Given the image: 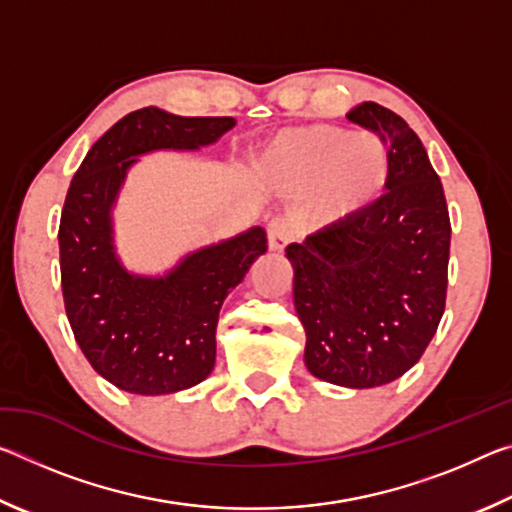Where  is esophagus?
<instances>
[{"mask_svg": "<svg viewBox=\"0 0 512 512\" xmlns=\"http://www.w3.org/2000/svg\"><path fill=\"white\" fill-rule=\"evenodd\" d=\"M293 239V225L289 219H273L268 223V248L273 253H282Z\"/></svg>", "mask_w": 512, "mask_h": 512, "instance_id": "1", "label": "esophagus"}]
</instances>
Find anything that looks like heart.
<instances>
[{"label": "heart", "mask_w": 512, "mask_h": 512, "mask_svg": "<svg viewBox=\"0 0 512 512\" xmlns=\"http://www.w3.org/2000/svg\"><path fill=\"white\" fill-rule=\"evenodd\" d=\"M259 173L291 192L318 187V219L339 225L379 201L391 176V158L375 135L311 124L275 135L259 155Z\"/></svg>", "instance_id": "heart-1"}]
</instances>
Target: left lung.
I'll use <instances>...</instances> for the list:
<instances>
[{
    "instance_id": "obj_1",
    "label": "left lung",
    "mask_w": 512,
    "mask_h": 512,
    "mask_svg": "<svg viewBox=\"0 0 512 512\" xmlns=\"http://www.w3.org/2000/svg\"><path fill=\"white\" fill-rule=\"evenodd\" d=\"M348 119L388 144V192L357 219L287 246L305 366L345 388L391 384L413 368L445 311L452 225L420 137L363 101Z\"/></svg>"
}]
</instances>
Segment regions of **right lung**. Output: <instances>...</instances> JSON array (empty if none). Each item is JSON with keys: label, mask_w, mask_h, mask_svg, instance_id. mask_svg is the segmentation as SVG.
Masks as SVG:
<instances>
[{"label": "right lung", "mask_w": 512, "mask_h": 512, "mask_svg": "<svg viewBox=\"0 0 512 512\" xmlns=\"http://www.w3.org/2000/svg\"><path fill=\"white\" fill-rule=\"evenodd\" d=\"M232 117L135 110L85 155L60 214V280L67 320L90 366L126 393L187 391L210 377L216 323L228 293L266 253V230L189 250L162 275L128 271L117 255V198L142 155L201 151L235 128Z\"/></svg>", "instance_id": "add662e5"}]
</instances>
